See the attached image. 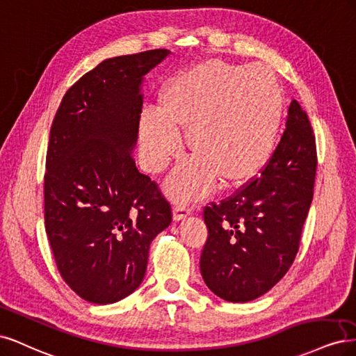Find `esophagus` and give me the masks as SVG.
I'll return each mask as SVG.
<instances>
[{
    "instance_id": "obj_1",
    "label": "esophagus",
    "mask_w": 356,
    "mask_h": 356,
    "mask_svg": "<svg viewBox=\"0 0 356 356\" xmlns=\"http://www.w3.org/2000/svg\"><path fill=\"white\" fill-rule=\"evenodd\" d=\"M191 214V209L188 205H183V204H176L175 209H173V220L175 222H180L183 219H186V217Z\"/></svg>"
}]
</instances>
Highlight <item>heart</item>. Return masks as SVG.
Returning <instances> with one entry per match:
<instances>
[{"label":"heart","instance_id":"heart-1","mask_svg":"<svg viewBox=\"0 0 356 356\" xmlns=\"http://www.w3.org/2000/svg\"><path fill=\"white\" fill-rule=\"evenodd\" d=\"M284 118V96L275 75L261 66L205 60L165 86L159 108L142 115V159L158 173L180 151L176 130L186 129L193 154L167 183L181 201L207 195L214 180L225 186L250 181L273 156Z\"/></svg>","mask_w":356,"mask_h":356}]
</instances>
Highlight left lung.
<instances>
[{
    "mask_svg": "<svg viewBox=\"0 0 356 356\" xmlns=\"http://www.w3.org/2000/svg\"><path fill=\"white\" fill-rule=\"evenodd\" d=\"M316 164L311 121L293 100L261 176L204 209L209 238L200 269L216 296L234 303L254 300L290 269L314 198Z\"/></svg>",
    "mask_w": 356,
    "mask_h": 356,
    "instance_id": "left-lung-1",
    "label": "left lung"
}]
</instances>
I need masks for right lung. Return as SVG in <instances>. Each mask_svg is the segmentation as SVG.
Instances as JSON below:
<instances>
[{
	"label": "right lung",
	"mask_w": 356,
	"mask_h": 356,
	"mask_svg": "<svg viewBox=\"0 0 356 356\" xmlns=\"http://www.w3.org/2000/svg\"><path fill=\"white\" fill-rule=\"evenodd\" d=\"M165 49L103 60L66 91L50 130L45 232L63 281L96 303H115L143 281L152 239L171 223L158 185L139 173L145 75Z\"/></svg>",
	"instance_id": "right-lung-1"
}]
</instances>
